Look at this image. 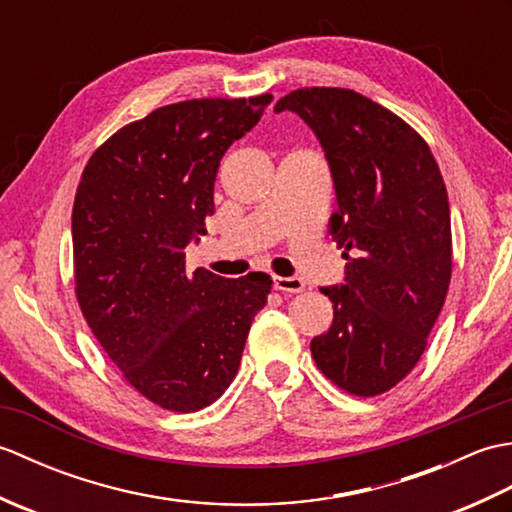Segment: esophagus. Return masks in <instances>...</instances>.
<instances>
[{
  "label": "esophagus",
  "instance_id": "34e87169",
  "mask_svg": "<svg viewBox=\"0 0 512 512\" xmlns=\"http://www.w3.org/2000/svg\"><path fill=\"white\" fill-rule=\"evenodd\" d=\"M275 288L281 292H303L306 284L301 277H275Z\"/></svg>",
  "mask_w": 512,
  "mask_h": 512
}]
</instances>
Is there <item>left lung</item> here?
Masks as SVG:
<instances>
[{
  "instance_id": "obj_1",
  "label": "left lung",
  "mask_w": 512,
  "mask_h": 512,
  "mask_svg": "<svg viewBox=\"0 0 512 512\" xmlns=\"http://www.w3.org/2000/svg\"><path fill=\"white\" fill-rule=\"evenodd\" d=\"M299 114L317 134L336 191L330 235L345 284L321 288L334 306L312 358L352 396L385 394L427 347L453 268L447 187L424 138L367 96L301 88L275 112Z\"/></svg>"
}]
</instances>
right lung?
I'll use <instances>...</instances> for the list:
<instances>
[{
  "label": "right lung",
  "mask_w": 512,
  "mask_h": 512,
  "mask_svg": "<svg viewBox=\"0 0 512 512\" xmlns=\"http://www.w3.org/2000/svg\"><path fill=\"white\" fill-rule=\"evenodd\" d=\"M273 94L158 107L112 134L83 169L72 209L74 292L123 378L189 413L233 383L273 279L189 275L184 248L213 215L220 160Z\"/></svg>",
  "instance_id": "1"
}]
</instances>
